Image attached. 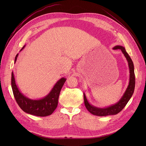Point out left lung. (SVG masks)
<instances>
[{
  "mask_svg": "<svg viewBox=\"0 0 146 146\" xmlns=\"http://www.w3.org/2000/svg\"><path fill=\"white\" fill-rule=\"evenodd\" d=\"M114 50L120 49L121 50L123 54L124 55L125 58L129 63V67L130 69V81L129 86H128L125 92L123 94V96L121 99L119 100L118 102L116 104L110 106V107H106V108H98L94 106L91 105L85 96V93L83 94L84 98V103L86 108V109L89 111L91 114H94L96 116H106L109 115H114L119 113L121 111H122V109L125 107V105L129 101L130 98H131L132 95L133 94L135 86V72H134V65L132 61L131 58L129 54H127L125 48L121 46H116L113 47Z\"/></svg>",
  "mask_w": 146,
  "mask_h": 146,
  "instance_id": "8db88e82",
  "label": "left lung"
}]
</instances>
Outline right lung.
<instances>
[{"instance_id": "right-lung-1", "label": "right lung", "mask_w": 146, "mask_h": 146, "mask_svg": "<svg viewBox=\"0 0 146 146\" xmlns=\"http://www.w3.org/2000/svg\"><path fill=\"white\" fill-rule=\"evenodd\" d=\"M24 47L25 46L22 48L21 51ZM17 56L18 54H17L15 57V63ZM66 80V79L64 77L60 79L49 93L44 98L39 100L29 99L21 93L16 85L15 78L13 72L11 74V88L16 102L24 112L32 115L44 117L50 115L57 107L60 91Z\"/></svg>"}]
</instances>
